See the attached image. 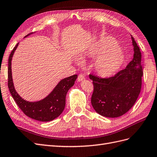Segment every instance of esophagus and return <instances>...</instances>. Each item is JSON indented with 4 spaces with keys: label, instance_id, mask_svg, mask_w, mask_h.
<instances>
[{
    "label": "esophagus",
    "instance_id": "1",
    "mask_svg": "<svg viewBox=\"0 0 157 157\" xmlns=\"http://www.w3.org/2000/svg\"><path fill=\"white\" fill-rule=\"evenodd\" d=\"M85 79V76L83 74H79L78 77V82H82Z\"/></svg>",
    "mask_w": 157,
    "mask_h": 157
}]
</instances>
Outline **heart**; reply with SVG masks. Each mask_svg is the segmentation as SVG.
Segmentation results:
<instances>
[{"instance_id": "1", "label": "heart", "mask_w": 157, "mask_h": 157, "mask_svg": "<svg viewBox=\"0 0 157 157\" xmlns=\"http://www.w3.org/2000/svg\"><path fill=\"white\" fill-rule=\"evenodd\" d=\"M98 56L95 63L97 73L101 77H109L115 74L124 62V56L118 44L112 37H105L90 48L87 56ZM83 58V57H82Z\"/></svg>"}]
</instances>
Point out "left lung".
Wrapping results in <instances>:
<instances>
[{
	"instance_id": "8db88e82",
	"label": "left lung",
	"mask_w": 157,
	"mask_h": 157,
	"mask_svg": "<svg viewBox=\"0 0 157 157\" xmlns=\"http://www.w3.org/2000/svg\"><path fill=\"white\" fill-rule=\"evenodd\" d=\"M132 39L133 58L126 68L107 78L89 74L94 87L91 105L98 114L105 117L116 118L126 113L140 93L143 74L141 53L132 36Z\"/></svg>"
}]
</instances>
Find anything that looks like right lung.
I'll use <instances>...</instances> for the list:
<instances>
[{"mask_svg":"<svg viewBox=\"0 0 157 157\" xmlns=\"http://www.w3.org/2000/svg\"><path fill=\"white\" fill-rule=\"evenodd\" d=\"M32 33L27 35L29 36ZM18 46L17 43L12 51L8 59V86L12 97L23 113L28 117L41 122H48L59 116L66 105V96L69 89L72 87L78 75H74L62 79L53 91L43 99L37 102H29L22 98L17 93L13 83L11 62L13 55Z\"/></svg>","mask_w":157,"mask_h":157,"instance_id":"1","label":"right lung"}]
</instances>
